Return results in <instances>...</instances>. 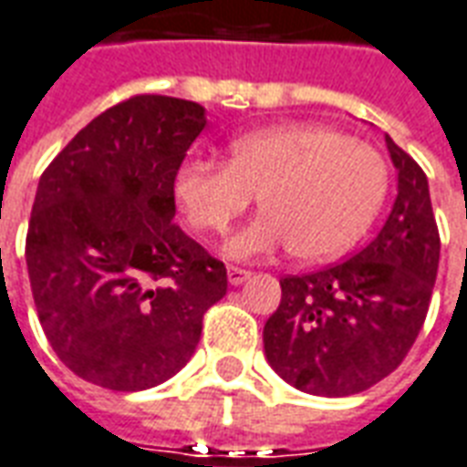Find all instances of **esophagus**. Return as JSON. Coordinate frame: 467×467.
Here are the masks:
<instances>
[{
  "instance_id": "34e87169",
  "label": "esophagus",
  "mask_w": 467,
  "mask_h": 467,
  "mask_svg": "<svg viewBox=\"0 0 467 467\" xmlns=\"http://www.w3.org/2000/svg\"><path fill=\"white\" fill-rule=\"evenodd\" d=\"M226 275H229L231 285H241V283H246V280L251 278V271H244V268L229 265V271H226Z\"/></svg>"
}]
</instances>
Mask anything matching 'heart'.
<instances>
[{"instance_id":"obj_1","label":"heart","mask_w":467,"mask_h":467,"mask_svg":"<svg viewBox=\"0 0 467 467\" xmlns=\"http://www.w3.org/2000/svg\"><path fill=\"white\" fill-rule=\"evenodd\" d=\"M174 192L189 223L219 236L258 194L263 212L226 244L231 258L296 248L303 261H327L352 246L379 212L387 164L362 140L320 122H290L236 138L229 162L189 157Z\"/></svg>"}]
</instances>
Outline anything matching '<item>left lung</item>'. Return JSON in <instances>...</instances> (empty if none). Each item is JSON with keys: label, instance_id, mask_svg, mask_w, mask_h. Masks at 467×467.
<instances>
[{"label": "left lung", "instance_id": "left-lung-1", "mask_svg": "<svg viewBox=\"0 0 467 467\" xmlns=\"http://www.w3.org/2000/svg\"><path fill=\"white\" fill-rule=\"evenodd\" d=\"M384 140L396 170L387 223L349 261L280 280L278 310L263 327L268 364L305 394L374 387L404 362L429 313L441 258L429 180L394 140Z\"/></svg>", "mask_w": 467, "mask_h": 467}]
</instances>
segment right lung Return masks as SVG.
Wrapping results in <instances>:
<instances>
[{
	"instance_id": "obj_1",
	"label": "right lung",
	"mask_w": 467,
	"mask_h": 467,
	"mask_svg": "<svg viewBox=\"0 0 467 467\" xmlns=\"http://www.w3.org/2000/svg\"><path fill=\"white\" fill-rule=\"evenodd\" d=\"M206 108L135 96L90 120L41 174L26 234L38 320L80 379L142 391L192 359L226 268L174 223V177Z\"/></svg>"
}]
</instances>
